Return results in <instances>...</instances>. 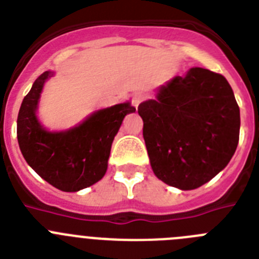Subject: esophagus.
Instances as JSON below:
<instances>
[{"label": "esophagus", "instance_id": "esophagus-1", "mask_svg": "<svg viewBox=\"0 0 259 259\" xmlns=\"http://www.w3.org/2000/svg\"><path fill=\"white\" fill-rule=\"evenodd\" d=\"M144 99H146L144 94H142V93H135V94L133 95V98H132L133 106H134L135 108H138V106L142 103V102L144 101Z\"/></svg>", "mask_w": 259, "mask_h": 259}]
</instances>
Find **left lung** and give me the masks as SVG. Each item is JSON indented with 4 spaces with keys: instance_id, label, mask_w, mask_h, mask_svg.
Here are the masks:
<instances>
[{
    "instance_id": "left-lung-1",
    "label": "left lung",
    "mask_w": 259,
    "mask_h": 259,
    "mask_svg": "<svg viewBox=\"0 0 259 259\" xmlns=\"http://www.w3.org/2000/svg\"><path fill=\"white\" fill-rule=\"evenodd\" d=\"M153 173L164 183L195 190L225 169L236 151L240 109L222 74L195 67L139 104Z\"/></svg>"
}]
</instances>
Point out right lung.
I'll list each match as a JSON object with an SVG mask.
<instances>
[{
    "label": "right lung",
    "mask_w": 259,
    "mask_h": 259,
    "mask_svg": "<svg viewBox=\"0 0 259 259\" xmlns=\"http://www.w3.org/2000/svg\"><path fill=\"white\" fill-rule=\"evenodd\" d=\"M53 74L46 71L38 76L23 99L16 121L18 143L25 161L41 178L58 190L76 192L103 178L115 135L135 108L129 102L116 104L66 132H48L36 111L44 83Z\"/></svg>",
    "instance_id": "1"
}]
</instances>
